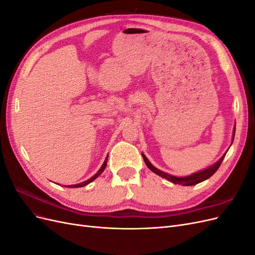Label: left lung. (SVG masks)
Segmentation results:
<instances>
[{
  "mask_svg": "<svg viewBox=\"0 0 255 255\" xmlns=\"http://www.w3.org/2000/svg\"><path fill=\"white\" fill-rule=\"evenodd\" d=\"M234 136H235V128H234V133H233L232 143H233V140H234ZM226 154H227V153H226ZM226 154L217 161V163L214 164L213 166L208 167L207 169H204V170H202V171H199V172H197V173H194V174L188 175V176H183V177H177V176H174V175L168 174V173H166V172H163L161 170H159V169L154 167V166L150 163L149 159L145 157L144 154H142V157H143V160H144L145 165L148 166V168L150 169L151 171H153L154 173H156L157 175H159V176H161V177H164V179H166V180H168V181H170V182H172V183H174V184H182V185H184V186H191V185H196V184H198V183H201V182H203V181H205V180H207V179H210V177H211L216 171L218 170V168L220 167L223 158H225V156H226Z\"/></svg>",
  "mask_w": 255,
  "mask_h": 255,
  "instance_id": "left-lung-1",
  "label": "left lung"
}]
</instances>
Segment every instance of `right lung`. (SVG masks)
<instances>
[{
  "label": "right lung",
  "instance_id": "right-lung-1",
  "mask_svg": "<svg viewBox=\"0 0 255 255\" xmlns=\"http://www.w3.org/2000/svg\"><path fill=\"white\" fill-rule=\"evenodd\" d=\"M107 157H109V155L106 156V158H105V160H104V163H103V165H102V167L100 168V170L92 176V177H90V179H88L87 181H84V182H82V183H80V184H75V185H66V187H68V188H76V187H83V186H85V185H87V184H89V183H91L92 181H94L95 179H97V177L101 174L103 171H104V169H105V167H106V165H107Z\"/></svg>",
  "mask_w": 255,
  "mask_h": 255
}]
</instances>
